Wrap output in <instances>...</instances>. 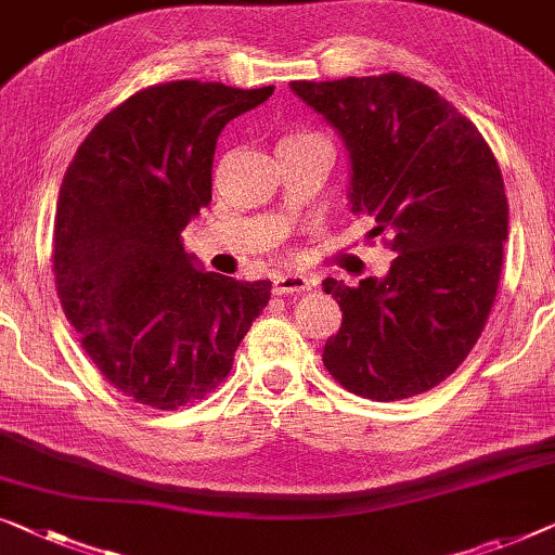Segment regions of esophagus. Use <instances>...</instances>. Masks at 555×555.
Masks as SVG:
<instances>
[{"label":"esophagus","instance_id":"esophagus-1","mask_svg":"<svg viewBox=\"0 0 555 555\" xmlns=\"http://www.w3.org/2000/svg\"><path fill=\"white\" fill-rule=\"evenodd\" d=\"M310 287V280L300 275V272H280L272 278V293L275 295H297Z\"/></svg>","mask_w":555,"mask_h":555}]
</instances>
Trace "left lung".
<instances>
[{"label": "left lung", "mask_w": 555, "mask_h": 555, "mask_svg": "<svg viewBox=\"0 0 555 555\" xmlns=\"http://www.w3.org/2000/svg\"><path fill=\"white\" fill-rule=\"evenodd\" d=\"M340 134L350 210L392 232L396 260L358 287L327 278L343 310L323 363L343 388L403 400L436 388L483 333L508 240V199L478 127L411 77L291 82Z\"/></svg>", "instance_id": "left-lung-1"}]
</instances>
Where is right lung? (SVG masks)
Wrapping results in <instances>:
<instances>
[{
  "instance_id": "obj_1",
  "label": "right lung",
  "mask_w": 555,
  "mask_h": 555,
  "mask_svg": "<svg viewBox=\"0 0 555 555\" xmlns=\"http://www.w3.org/2000/svg\"><path fill=\"white\" fill-rule=\"evenodd\" d=\"M275 87L180 79L102 117L64 172L54 283L100 373L138 403L178 411L218 388L270 300L184 253L182 230L212 199V157L230 119Z\"/></svg>"
}]
</instances>
